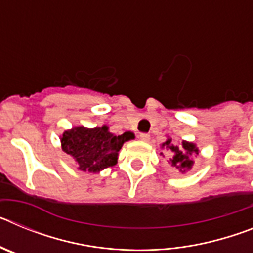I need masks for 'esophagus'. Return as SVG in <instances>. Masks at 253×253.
Returning a JSON list of instances; mask_svg holds the SVG:
<instances>
[{"mask_svg": "<svg viewBox=\"0 0 253 253\" xmlns=\"http://www.w3.org/2000/svg\"><path fill=\"white\" fill-rule=\"evenodd\" d=\"M139 139L143 140V142H148L149 139H151V135L147 133H140L139 134Z\"/></svg>", "mask_w": 253, "mask_h": 253, "instance_id": "obj_1", "label": "esophagus"}]
</instances>
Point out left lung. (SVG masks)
<instances>
[{"label":"left lung","instance_id":"1","mask_svg":"<svg viewBox=\"0 0 253 253\" xmlns=\"http://www.w3.org/2000/svg\"><path fill=\"white\" fill-rule=\"evenodd\" d=\"M162 147L166 148L167 152L171 154V165L181 172L185 169H191L193 166L194 154H198V149L195 148L193 143L182 142V146H175L172 144L171 139H167L163 143Z\"/></svg>","mask_w":253,"mask_h":253}]
</instances>
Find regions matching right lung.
Here are the masks:
<instances>
[{"label": "right lung", "instance_id": "add662e5", "mask_svg": "<svg viewBox=\"0 0 253 253\" xmlns=\"http://www.w3.org/2000/svg\"><path fill=\"white\" fill-rule=\"evenodd\" d=\"M134 138V134L125 131L122 135H114L107 131V126L87 129L77 126L64 131L62 149L71 154L78 163V169L87 172H99L116 165L118 153L126 140Z\"/></svg>", "mask_w": 253, "mask_h": 253}]
</instances>
